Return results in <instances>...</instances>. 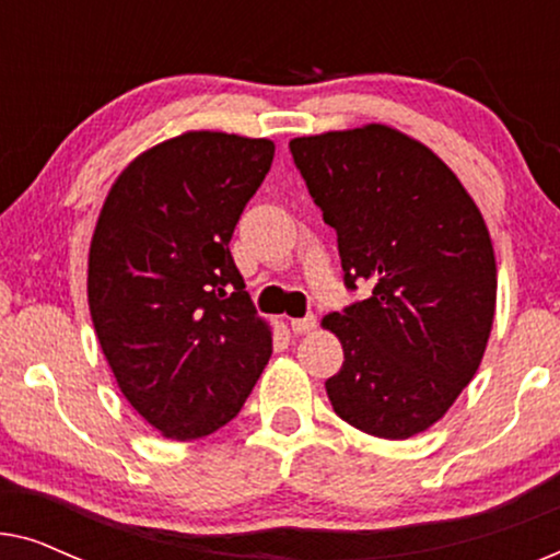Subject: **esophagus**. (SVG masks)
Instances as JSON below:
<instances>
[{
    "instance_id": "34e87169",
    "label": "esophagus",
    "mask_w": 560,
    "mask_h": 560,
    "mask_svg": "<svg viewBox=\"0 0 560 560\" xmlns=\"http://www.w3.org/2000/svg\"><path fill=\"white\" fill-rule=\"evenodd\" d=\"M316 326H318L316 316H305V318L290 320V328H293V334H311Z\"/></svg>"
}]
</instances>
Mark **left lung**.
Returning <instances> with one entry per match:
<instances>
[{"label": "left lung", "mask_w": 560, "mask_h": 560, "mask_svg": "<svg viewBox=\"0 0 560 560\" xmlns=\"http://www.w3.org/2000/svg\"><path fill=\"white\" fill-rule=\"evenodd\" d=\"M308 194L336 229L343 282L372 295L320 326L343 364L336 416L402 441L446 416L492 334L497 262L479 206L423 142L387 125L290 140Z\"/></svg>", "instance_id": "8db88e82"}]
</instances>
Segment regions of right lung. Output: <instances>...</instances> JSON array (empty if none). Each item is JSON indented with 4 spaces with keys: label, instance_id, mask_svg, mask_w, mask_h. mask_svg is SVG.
Listing matches in <instances>:
<instances>
[{
    "label": "right lung",
    "instance_id": "1",
    "mask_svg": "<svg viewBox=\"0 0 560 560\" xmlns=\"http://www.w3.org/2000/svg\"><path fill=\"white\" fill-rule=\"evenodd\" d=\"M275 142L196 129L112 183L89 247V311L114 380L165 439L196 441L242 410L272 354L229 242Z\"/></svg>",
    "mask_w": 560,
    "mask_h": 560
}]
</instances>
